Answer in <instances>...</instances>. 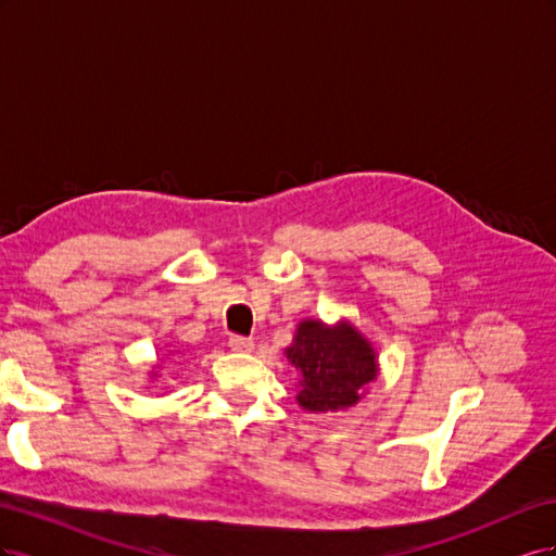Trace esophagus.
<instances>
[{
  "label": "esophagus",
  "mask_w": 556,
  "mask_h": 556,
  "mask_svg": "<svg viewBox=\"0 0 556 556\" xmlns=\"http://www.w3.org/2000/svg\"><path fill=\"white\" fill-rule=\"evenodd\" d=\"M227 345H229V350H233V352H250L252 348H255V343H252V339H248V336H239V333L229 336Z\"/></svg>",
  "instance_id": "esophagus-1"
}]
</instances>
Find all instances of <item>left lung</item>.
I'll list each match as a JSON object with an SVG mask.
<instances>
[{"label": "left lung", "instance_id": "obj_1", "mask_svg": "<svg viewBox=\"0 0 556 556\" xmlns=\"http://www.w3.org/2000/svg\"><path fill=\"white\" fill-rule=\"evenodd\" d=\"M288 359L301 374L296 399L311 413L348 408L359 401L362 387L376 380L374 348L350 325L329 329L317 319H304Z\"/></svg>", "mask_w": 556, "mask_h": 556}]
</instances>
